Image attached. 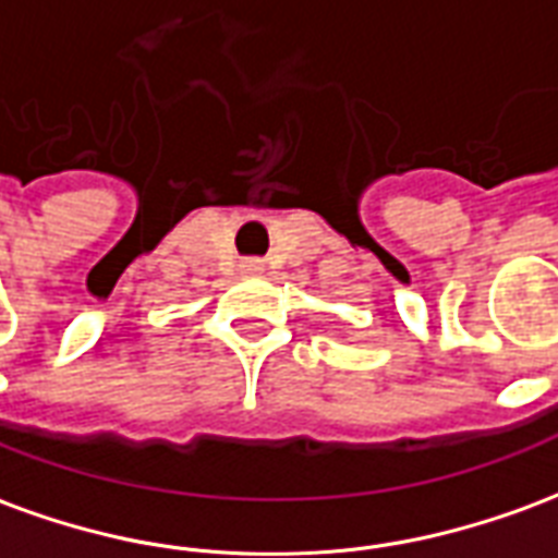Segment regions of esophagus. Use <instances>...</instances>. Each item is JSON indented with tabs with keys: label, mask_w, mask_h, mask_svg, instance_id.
<instances>
[{
	"label": "esophagus",
	"mask_w": 558,
	"mask_h": 558,
	"mask_svg": "<svg viewBox=\"0 0 558 558\" xmlns=\"http://www.w3.org/2000/svg\"><path fill=\"white\" fill-rule=\"evenodd\" d=\"M242 268H245V271H259V268H263V263H259V259H245V263H242Z\"/></svg>",
	"instance_id": "esophagus-1"
}]
</instances>
